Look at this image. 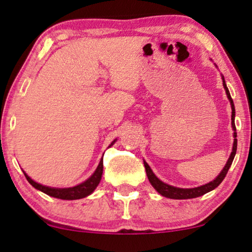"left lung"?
<instances>
[{
  "mask_svg": "<svg viewBox=\"0 0 252 252\" xmlns=\"http://www.w3.org/2000/svg\"><path fill=\"white\" fill-rule=\"evenodd\" d=\"M222 85H223V88H225V91H226L227 97H228L229 102H230V105H232V126H233V129H234L233 150H232V154H230V156L228 158V160H227L225 167L222 168V171L220 172V174L218 175V177H217L213 181L209 182V184L199 186V187H196V188H186L185 189V188L173 187V186L164 184L163 181H160L159 179H158L156 175L154 174V172L151 171L149 165H148L146 161H144V167H146L147 177H148V179H149L150 184L153 185V187L156 189V190L159 192L161 196H164V197L173 198V199H188V198L199 197V196L204 195V194H206V192L211 191L215 188L218 187V186L222 182L223 179H225L227 172H228L230 165H232V163H233L234 157H235L236 148H237V139H236V132H235V130H236V127H235V108H234L233 99H232V97H230L229 91H228V88H227L225 79H223V77H222Z\"/></svg>",
  "mask_w": 252,
  "mask_h": 252,
  "instance_id": "1",
  "label": "left lung"
}]
</instances>
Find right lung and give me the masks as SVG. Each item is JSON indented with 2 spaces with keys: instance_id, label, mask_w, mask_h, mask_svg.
<instances>
[{
  "instance_id": "obj_1",
  "label": "right lung",
  "mask_w": 252,
  "mask_h": 252,
  "mask_svg": "<svg viewBox=\"0 0 252 252\" xmlns=\"http://www.w3.org/2000/svg\"><path fill=\"white\" fill-rule=\"evenodd\" d=\"M115 142L116 140L113 141L109 147H111ZM102 173H103V158L101 159V161H99L97 168H96V171L93 173L92 177L82 182V184L74 186V187H71V188H51V187H47V186L37 184V182L32 180V179H31L29 175L24 172L27 181H29L34 188L37 189V190H41L42 192H44V194L51 196V197H56L61 199H79L91 195L92 192L95 190V188L98 186L99 181H101Z\"/></svg>"
}]
</instances>
